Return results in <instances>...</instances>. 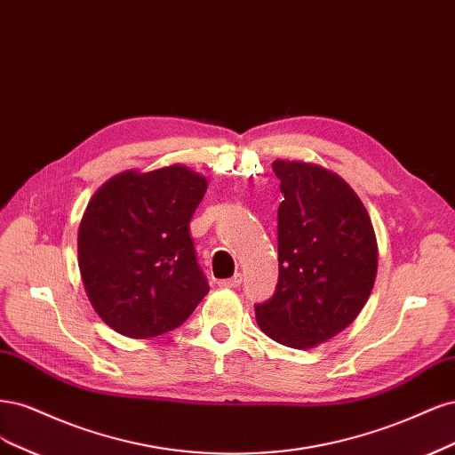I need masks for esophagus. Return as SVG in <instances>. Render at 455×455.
<instances>
[{
	"mask_svg": "<svg viewBox=\"0 0 455 455\" xmlns=\"http://www.w3.org/2000/svg\"><path fill=\"white\" fill-rule=\"evenodd\" d=\"M240 283H242V275H240V274H236V275H232V277H228V280H221V282H219V287H228V289H236V287H240Z\"/></svg>",
	"mask_w": 455,
	"mask_h": 455,
	"instance_id": "34e87169",
	"label": "esophagus"
}]
</instances>
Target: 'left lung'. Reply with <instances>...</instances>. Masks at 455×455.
<instances>
[{
	"mask_svg": "<svg viewBox=\"0 0 455 455\" xmlns=\"http://www.w3.org/2000/svg\"><path fill=\"white\" fill-rule=\"evenodd\" d=\"M280 274L272 299L255 304L260 331L307 349L344 331L371 297L378 243L371 217L340 175L317 164L274 160Z\"/></svg>",
	"mask_w": 455,
	"mask_h": 455,
	"instance_id": "obj_1",
	"label": "left lung"
}]
</instances>
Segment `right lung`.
Listing matches in <instances>:
<instances>
[{
  "label": "right lung",
  "instance_id": "add662e5",
  "mask_svg": "<svg viewBox=\"0 0 455 455\" xmlns=\"http://www.w3.org/2000/svg\"><path fill=\"white\" fill-rule=\"evenodd\" d=\"M208 181L181 164L123 172L101 185L81 219L83 285L96 314L130 339L178 329L208 295L188 223Z\"/></svg>",
  "mask_w": 455,
  "mask_h": 455
}]
</instances>
